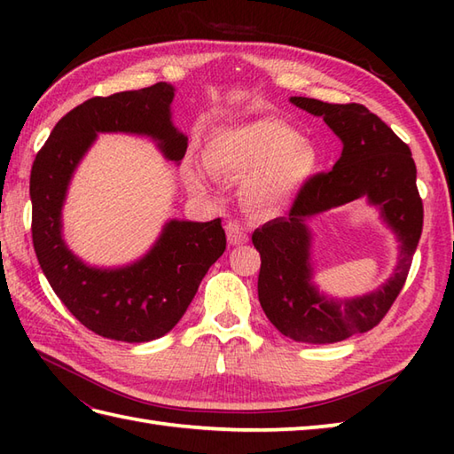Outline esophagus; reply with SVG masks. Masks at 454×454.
<instances>
[{
    "label": "esophagus",
    "mask_w": 454,
    "mask_h": 454,
    "mask_svg": "<svg viewBox=\"0 0 454 454\" xmlns=\"http://www.w3.org/2000/svg\"><path fill=\"white\" fill-rule=\"evenodd\" d=\"M226 236H228V242L232 246H242L247 242V232L246 230L238 224V222H228L226 224Z\"/></svg>",
    "instance_id": "1"
}]
</instances>
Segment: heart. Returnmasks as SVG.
Here are the masks:
<instances>
[{"label":"heart","mask_w":454,"mask_h":454,"mask_svg":"<svg viewBox=\"0 0 454 454\" xmlns=\"http://www.w3.org/2000/svg\"><path fill=\"white\" fill-rule=\"evenodd\" d=\"M205 161L212 173L244 181V197L257 210L283 208L320 169V153L301 140L291 124L257 119L216 132L207 142ZM185 177L195 191L208 189L207 171L187 163Z\"/></svg>","instance_id":"1"}]
</instances>
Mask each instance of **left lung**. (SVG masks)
<instances>
[{
    "mask_svg": "<svg viewBox=\"0 0 454 454\" xmlns=\"http://www.w3.org/2000/svg\"><path fill=\"white\" fill-rule=\"evenodd\" d=\"M298 109L322 117L343 150L332 171L317 173L293 202L286 216L257 228L252 239L262 255L257 294L278 332L298 343H337L379 324L396 301L410 271L423 228V205L416 185V163L403 144L364 105H333L291 98ZM366 198L399 238V263L376 292L332 299L311 283V231L316 214Z\"/></svg>",
    "mask_w": 454,
    "mask_h": 454,
    "instance_id": "obj_1",
    "label": "left lung"
}]
</instances>
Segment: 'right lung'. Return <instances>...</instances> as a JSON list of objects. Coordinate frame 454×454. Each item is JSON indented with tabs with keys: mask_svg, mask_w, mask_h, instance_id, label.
<instances>
[{
	"mask_svg": "<svg viewBox=\"0 0 454 454\" xmlns=\"http://www.w3.org/2000/svg\"><path fill=\"white\" fill-rule=\"evenodd\" d=\"M173 98L176 88L160 82L138 91L88 99L58 121L31 169V230L38 263L67 310L107 340L144 343L171 332L208 267L226 249L220 218H171L150 252L122 267L88 265L64 239L67 187L98 134L146 137L156 142L163 158L179 166L187 137L173 127Z\"/></svg>",
	"mask_w": 454,
	"mask_h": 454,
	"instance_id": "1",
	"label": "right lung"
}]
</instances>
